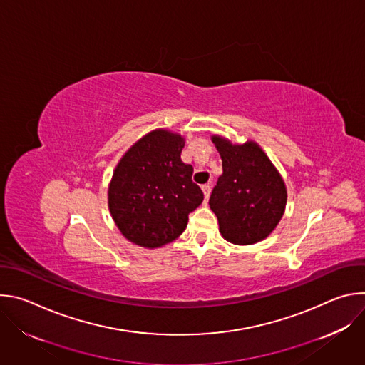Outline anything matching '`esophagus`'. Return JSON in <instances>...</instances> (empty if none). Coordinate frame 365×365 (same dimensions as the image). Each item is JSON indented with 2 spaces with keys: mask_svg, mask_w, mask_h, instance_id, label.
Wrapping results in <instances>:
<instances>
[{
  "mask_svg": "<svg viewBox=\"0 0 365 365\" xmlns=\"http://www.w3.org/2000/svg\"><path fill=\"white\" fill-rule=\"evenodd\" d=\"M202 192H203V196H205V202H207V199H210V193H211V186L210 185H203L202 186Z\"/></svg>",
  "mask_w": 365,
  "mask_h": 365,
  "instance_id": "1",
  "label": "esophagus"
}]
</instances>
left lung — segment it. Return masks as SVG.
<instances>
[{
	"instance_id": "8db88e82",
	"label": "left lung",
	"mask_w": 365,
	"mask_h": 365,
	"mask_svg": "<svg viewBox=\"0 0 365 365\" xmlns=\"http://www.w3.org/2000/svg\"><path fill=\"white\" fill-rule=\"evenodd\" d=\"M211 140L224 170L210 199L221 235L237 245L263 241L284 215L287 189L282 175L254 140L234 144L218 134Z\"/></svg>"
}]
</instances>
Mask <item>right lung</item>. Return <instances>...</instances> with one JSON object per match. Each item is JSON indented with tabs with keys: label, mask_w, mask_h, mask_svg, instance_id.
Returning <instances> with one entry per match:
<instances>
[{
	"label": "right lung",
	"mask_w": 365,
	"mask_h": 365,
	"mask_svg": "<svg viewBox=\"0 0 365 365\" xmlns=\"http://www.w3.org/2000/svg\"><path fill=\"white\" fill-rule=\"evenodd\" d=\"M183 147L182 134L158 128L137 140L115 166L108 210L130 242L154 250L175 241L202 203L193 168L180 158Z\"/></svg>",
	"instance_id": "1"
}]
</instances>
